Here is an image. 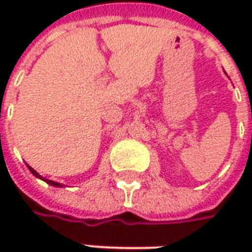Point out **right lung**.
<instances>
[{"label":"right lung","instance_id":"obj_1","mask_svg":"<svg viewBox=\"0 0 252 252\" xmlns=\"http://www.w3.org/2000/svg\"><path fill=\"white\" fill-rule=\"evenodd\" d=\"M27 166H28V169H30V171H31V173H32V174L35 175L36 178H40L41 181H44V182H47V184H48V185L55 186V188H62V186H64V185H62V184H59V182H55V181L46 180V178H43V177H41V175L39 174V173H37V171H36V170H33V169H32V167H31L30 164H27Z\"/></svg>","mask_w":252,"mask_h":252}]
</instances>
